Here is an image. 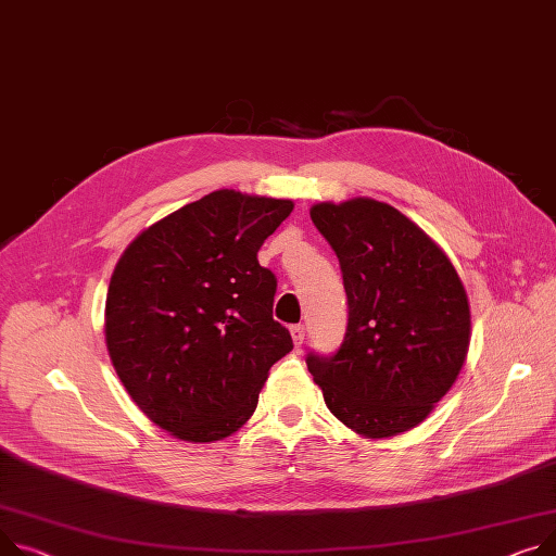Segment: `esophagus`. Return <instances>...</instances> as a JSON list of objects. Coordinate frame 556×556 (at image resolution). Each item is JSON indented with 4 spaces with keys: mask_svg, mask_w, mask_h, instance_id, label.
<instances>
[{
    "mask_svg": "<svg viewBox=\"0 0 556 556\" xmlns=\"http://www.w3.org/2000/svg\"><path fill=\"white\" fill-rule=\"evenodd\" d=\"M290 336H292V342H294V346H302L304 344V336H306V328H304V324H294V326H290Z\"/></svg>",
    "mask_w": 556,
    "mask_h": 556,
    "instance_id": "esophagus-1",
    "label": "esophagus"
}]
</instances>
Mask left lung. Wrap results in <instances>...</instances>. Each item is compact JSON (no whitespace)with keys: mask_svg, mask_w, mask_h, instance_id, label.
Returning <instances> with one entry per match:
<instances>
[{"mask_svg":"<svg viewBox=\"0 0 556 556\" xmlns=\"http://www.w3.org/2000/svg\"><path fill=\"white\" fill-rule=\"evenodd\" d=\"M311 218L340 262L349 324L336 353L306 355L308 371L330 414L357 433L412 429L467 357L465 288L445 252L387 203H319Z\"/></svg>","mask_w":556,"mask_h":556,"instance_id":"obj_1","label":"left lung"}]
</instances>
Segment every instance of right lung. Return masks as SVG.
Masks as SVG:
<instances>
[{
  "label": "right lung",
  "instance_id": "1",
  "mask_svg": "<svg viewBox=\"0 0 556 556\" xmlns=\"http://www.w3.org/2000/svg\"><path fill=\"white\" fill-rule=\"evenodd\" d=\"M292 201L216 190L134 239L111 275L109 357L140 412L180 440L235 433L292 351L256 252Z\"/></svg>",
  "mask_w": 556,
  "mask_h": 556
}]
</instances>
